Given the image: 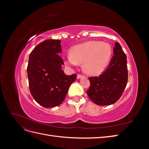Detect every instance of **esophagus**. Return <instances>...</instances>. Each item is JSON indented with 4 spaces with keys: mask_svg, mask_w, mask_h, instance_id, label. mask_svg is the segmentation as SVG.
<instances>
[{
    "mask_svg": "<svg viewBox=\"0 0 149 149\" xmlns=\"http://www.w3.org/2000/svg\"><path fill=\"white\" fill-rule=\"evenodd\" d=\"M83 77V76L81 75V74H78V76H77V78L78 79H80V78H81Z\"/></svg>",
    "mask_w": 149,
    "mask_h": 149,
    "instance_id": "34e87169",
    "label": "esophagus"
}]
</instances>
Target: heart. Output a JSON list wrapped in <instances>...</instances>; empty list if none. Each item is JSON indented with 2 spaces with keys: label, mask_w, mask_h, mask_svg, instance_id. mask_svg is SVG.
<instances>
[{
  "label": "heart",
  "mask_w": 149,
  "mask_h": 149,
  "mask_svg": "<svg viewBox=\"0 0 149 149\" xmlns=\"http://www.w3.org/2000/svg\"><path fill=\"white\" fill-rule=\"evenodd\" d=\"M70 53V55L65 58L66 65L76 66L83 63L85 73L96 75L100 74L109 63L112 48L105 42L89 41L73 47Z\"/></svg>",
  "instance_id": "obj_1"
}]
</instances>
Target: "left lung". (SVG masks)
I'll list each match as a JSON object with an SVG mask.
<instances>
[{
    "label": "left lung",
    "mask_w": 149,
    "mask_h": 149,
    "mask_svg": "<svg viewBox=\"0 0 149 149\" xmlns=\"http://www.w3.org/2000/svg\"><path fill=\"white\" fill-rule=\"evenodd\" d=\"M113 52L107 68L98 77L89 78L87 94L97 105L109 106L118 101L127 83V57L118 42L115 43Z\"/></svg>",
    "instance_id": "1"
}]
</instances>
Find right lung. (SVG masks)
<instances>
[{"label": "right lung", "mask_w": 149, "mask_h": 149, "mask_svg": "<svg viewBox=\"0 0 149 149\" xmlns=\"http://www.w3.org/2000/svg\"><path fill=\"white\" fill-rule=\"evenodd\" d=\"M60 40H47L39 43L30 54L27 74L30 91L40 105L49 108L60 105L76 74L66 75L61 70L64 62Z\"/></svg>", "instance_id": "1"}]
</instances>
